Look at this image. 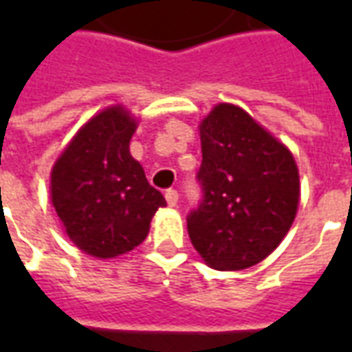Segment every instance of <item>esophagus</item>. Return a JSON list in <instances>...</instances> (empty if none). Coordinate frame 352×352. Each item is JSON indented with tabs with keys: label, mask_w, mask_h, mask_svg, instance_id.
<instances>
[{
	"label": "esophagus",
	"mask_w": 352,
	"mask_h": 352,
	"mask_svg": "<svg viewBox=\"0 0 352 352\" xmlns=\"http://www.w3.org/2000/svg\"><path fill=\"white\" fill-rule=\"evenodd\" d=\"M166 201H168L169 207H175L177 201H179V194H177V190H173V188L166 190Z\"/></svg>",
	"instance_id": "1"
}]
</instances>
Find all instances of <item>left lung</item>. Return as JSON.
Listing matches in <instances>:
<instances>
[{
  "label": "left lung",
  "instance_id": "obj_1",
  "mask_svg": "<svg viewBox=\"0 0 352 352\" xmlns=\"http://www.w3.org/2000/svg\"><path fill=\"white\" fill-rule=\"evenodd\" d=\"M201 206L188 236L201 260L239 272L267 258L298 213L300 171L283 141L234 103H217L199 122Z\"/></svg>",
  "mask_w": 352,
  "mask_h": 352
}]
</instances>
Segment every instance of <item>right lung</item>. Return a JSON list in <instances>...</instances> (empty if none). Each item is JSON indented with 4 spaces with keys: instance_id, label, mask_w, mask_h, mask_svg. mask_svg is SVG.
<instances>
[{
    "instance_id": "1",
    "label": "right lung",
    "mask_w": 352,
    "mask_h": 352,
    "mask_svg": "<svg viewBox=\"0 0 352 352\" xmlns=\"http://www.w3.org/2000/svg\"><path fill=\"white\" fill-rule=\"evenodd\" d=\"M139 118L111 105L80 126L50 171V201L77 249L109 260L145 241L166 199L130 154Z\"/></svg>"
}]
</instances>
